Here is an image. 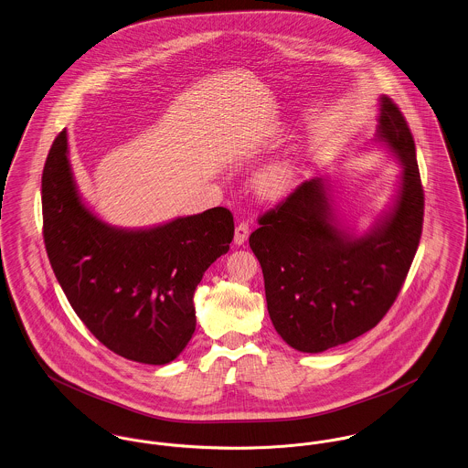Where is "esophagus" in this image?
<instances>
[{"mask_svg":"<svg viewBox=\"0 0 468 468\" xmlns=\"http://www.w3.org/2000/svg\"><path fill=\"white\" fill-rule=\"evenodd\" d=\"M248 237H250V224L244 222V220H240V222L237 224V228H235L233 242H235L237 246H242V244L248 240Z\"/></svg>","mask_w":468,"mask_h":468,"instance_id":"34e87169","label":"esophagus"}]
</instances>
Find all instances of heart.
Segmentation results:
<instances>
[{
	"label": "heart",
	"mask_w": 468,
	"mask_h": 468,
	"mask_svg": "<svg viewBox=\"0 0 468 468\" xmlns=\"http://www.w3.org/2000/svg\"><path fill=\"white\" fill-rule=\"evenodd\" d=\"M297 173L292 162L278 160L271 165H267L256 178L258 192L267 199H278L290 192V188L295 185Z\"/></svg>",
	"instance_id": "obj_1"
}]
</instances>
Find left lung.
<instances>
[{
  "label": "left lung",
  "mask_w": 468,
  "mask_h": 468,
  "mask_svg": "<svg viewBox=\"0 0 468 468\" xmlns=\"http://www.w3.org/2000/svg\"><path fill=\"white\" fill-rule=\"evenodd\" d=\"M374 143L402 165L396 197L363 235L340 226L331 186L303 181L258 218L250 237L265 282L271 321L290 347L323 353L347 344L387 315L422 235L424 188L408 122L388 96L379 98Z\"/></svg>",
  "instance_id": "left-lung-1"
}]
</instances>
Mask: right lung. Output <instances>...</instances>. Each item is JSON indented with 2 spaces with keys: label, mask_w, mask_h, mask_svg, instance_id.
<instances>
[{
  "label": "right lung",
  "mask_w": 468,
  "mask_h": 468,
  "mask_svg": "<svg viewBox=\"0 0 468 468\" xmlns=\"http://www.w3.org/2000/svg\"><path fill=\"white\" fill-rule=\"evenodd\" d=\"M233 231L222 207L144 229L110 226L81 201L66 130L48 153L42 235L51 269L81 323L126 360L180 356L196 329V287Z\"/></svg>",
  "instance_id": "right-lung-1"
}]
</instances>
